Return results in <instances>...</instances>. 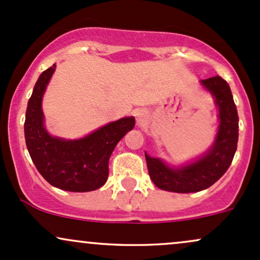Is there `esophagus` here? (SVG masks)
Instances as JSON below:
<instances>
[{"instance_id": "esophagus-1", "label": "esophagus", "mask_w": 260, "mask_h": 260, "mask_svg": "<svg viewBox=\"0 0 260 260\" xmlns=\"http://www.w3.org/2000/svg\"><path fill=\"white\" fill-rule=\"evenodd\" d=\"M134 116H136L137 122H138L139 124H142V123H144L145 120L148 118V112L145 111V110L139 109V110H136V112H134Z\"/></svg>"}]
</instances>
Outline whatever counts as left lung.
Listing matches in <instances>:
<instances>
[{
	"instance_id": "left-lung-1",
	"label": "left lung",
	"mask_w": 260,
	"mask_h": 260,
	"mask_svg": "<svg viewBox=\"0 0 260 260\" xmlns=\"http://www.w3.org/2000/svg\"><path fill=\"white\" fill-rule=\"evenodd\" d=\"M213 94L219 107V129L211 148L193 162L171 168L161 159L145 153L149 176L157 188L176 193H193L213 186L228 171L234 159L238 140V115L231 89L221 77L202 80Z\"/></svg>"
}]
</instances>
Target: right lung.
Masks as SVG:
<instances>
[{
    "mask_svg": "<svg viewBox=\"0 0 260 260\" xmlns=\"http://www.w3.org/2000/svg\"><path fill=\"white\" fill-rule=\"evenodd\" d=\"M56 64L39 77L26 107V148L40 175L56 188L70 192H90L106 183L109 159L124 134L133 129L134 117H124L94 131L84 138L67 140L50 136L41 109L44 92Z\"/></svg>",
    "mask_w": 260,
    "mask_h": 260,
    "instance_id": "right-lung-1",
    "label": "right lung"
}]
</instances>
